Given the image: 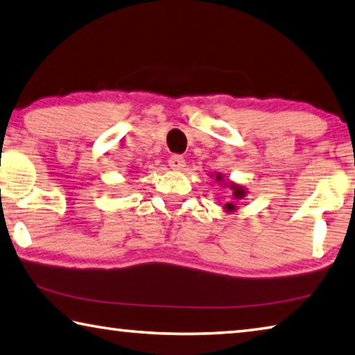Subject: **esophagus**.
<instances>
[{"label":"esophagus","mask_w":355,"mask_h":355,"mask_svg":"<svg viewBox=\"0 0 355 355\" xmlns=\"http://www.w3.org/2000/svg\"><path fill=\"white\" fill-rule=\"evenodd\" d=\"M169 166H171L172 171H183L184 166H186V161H184L183 156L173 155L169 158Z\"/></svg>","instance_id":"1"}]
</instances>
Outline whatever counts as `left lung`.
Masks as SVG:
<instances>
[{"label": "left lung", "mask_w": 355, "mask_h": 355, "mask_svg": "<svg viewBox=\"0 0 355 355\" xmlns=\"http://www.w3.org/2000/svg\"><path fill=\"white\" fill-rule=\"evenodd\" d=\"M214 177H216V182H219L222 186H225V188H228V189L232 191V196H230L232 197V202H227L222 208H224L225 213H235L236 209H238L236 202L244 199V197L248 196V191H245L244 186L238 184L235 182H230V180H225L224 175H222V173H219V172H214L213 175H211V178H214Z\"/></svg>", "instance_id": "8db88e82"}]
</instances>
